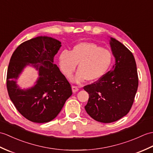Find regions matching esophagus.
Masks as SVG:
<instances>
[{
	"mask_svg": "<svg viewBox=\"0 0 153 153\" xmlns=\"http://www.w3.org/2000/svg\"><path fill=\"white\" fill-rule=\"evenodd\" d=\"M72 92L74 93H76V92H77L78 91H79V88H78L77 87H76V86H72Z\"/></svg>",
	"mask_w": 153,
	"mask_h": 153,
	"instance_id": "1",
	"label": "esophagus"
}]
</instances>
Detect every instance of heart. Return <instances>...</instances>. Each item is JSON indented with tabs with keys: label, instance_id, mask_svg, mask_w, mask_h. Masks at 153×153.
Returning <instances> with one entry per match:
<instances>
[{
	"label": "heart",
	"instance_id": "obj_1",
	"mask_svg": "<svg viewBox=\"0 0 153 153\" xmlns=\"http://www.w3.org/2000/svg\"><path fill=\"white\" fill-rule=\"evenodd\" d=\"M111 53L92 42H83L75 45L69 52L64 50L59 56L62 72L69 77L78 65V72L71 78L72 82L81 83L87 79L90 82L100 79L107 72L112 62Z\"/></svg>",
	"mask_w": 153,
	"mask_h": 153
}]
</instances>
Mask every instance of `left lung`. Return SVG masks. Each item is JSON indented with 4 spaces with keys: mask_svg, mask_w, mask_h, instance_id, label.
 Returning <instances> with one entry per match:
<instances>
[{
    "mask_svg": "<svg viewBox=\"0 0 153 153\" xmlns=\"http://www.w3.org/2000/svg\"><path fill=\"white\" fill-rule=\"evenodd\" d=\"M109 38L115 65L100 79L83 88L89 94L85 106L87 113L104 123L117 121L127 115L138 87L136 63L132 52L116 39Z\"/></svg>",
    "mask_w": 153,
    "mask_h": 153,
    "instance_id": "obj_1",
    "label": "left lung"
}]
</instances>
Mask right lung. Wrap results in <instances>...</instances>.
Wrapping results in <instances>:
<instances>
[{
  "instance_id": "1",
  "label": "right lung",
  "mask_w": 153,
  "mask_h": 153,
  "mask_svg": "<svg viewBox=\"0 0 153 153\" xmlns=\"http://www.w3.org/2000/svg\"><path fill=\"white\" fill-rule=\"evenodd\" d=\"M61 45L55 38L40 36L20 44L10 59L6 78L10 98L17 111L33 123L54 119L72 94L68 81L53 63ZM28 66L36 69L39 77L33 86L21 89L16 79Z\"/></svg>"
}]
</instances>
